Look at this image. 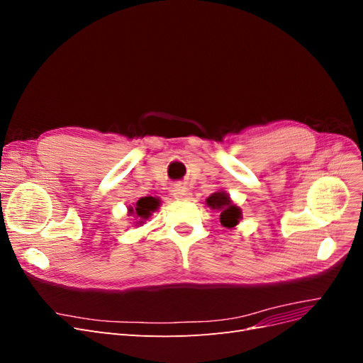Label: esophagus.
<instances>
[{
  "label": "esophagus",
  "mask_w": 363,
  "mask_h": 363,
  "mask_svg": "<svg viewBox=\"0 0 363 363\" xmlns=\"http://www.w3.org/2000/svg\"><path fill=\"white\" fill-rule=\"evenodd\" d=\"M172 195H174L177 200H189L191 196H192V192H191L188 188H184V186H179V188L174 189V194H172Z\"/></svg>",
  "instance_id": "obj_1"
}]
</instances>
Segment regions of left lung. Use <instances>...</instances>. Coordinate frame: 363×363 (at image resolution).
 Listing matches in <instances>:
<instances>
[{"label":"left lung","instance_id":"left-lung-1","mask_svg":"<svg viewBox=\"0 0 363 363\" xmlns=\"http://www.w3.org/2000/svg\"><path fill=\"white\" fill-rule=\"evenodd\" d=\"M207 206L219 212V221L225 228L235 227L240 219V208L230 201V196L225 192H215L206 200Z\"/></svg>","mask_w":363,"mask_h":363}]
</instances>
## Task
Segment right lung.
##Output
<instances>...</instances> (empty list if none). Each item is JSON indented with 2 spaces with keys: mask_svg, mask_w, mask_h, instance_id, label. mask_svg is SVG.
<instances>
[{
  "mask_svg": "<svg viewBox=\"0 0 363 363\" xmlns=\"http://www.w3.org/2000/svg\"><path fill=\"white\" fill-rule=\"evenodd\" d=\"M157 206H159V200L155 199V196H144V199L138 200L135 207H130L128 212L130 215L135 213L136 216H139L140 218L139 223H142L144 219H147L151 215V212L156 211Z\"/></svg>",
  "mask_w": 363,
  "mask_h": 363,
  "instance_id": "add662e5",
  "label": "right lung"
}]
</instances>
